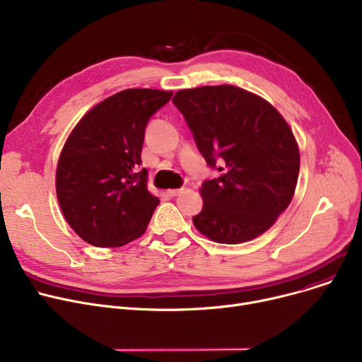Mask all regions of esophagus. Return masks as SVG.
I'll list each match as a JSON object with an SVG mask.
<instances>
[{
  "instance_id": "34e87169",
  "label": "esophagus",
  "mask_w": 362,
  "mask_h": 362,
  "mask_svg": "<svg viewBox=\"0 0 362 362\" xmlns=\"http://www.w3.org/2000/svg\"><path fill=\"white\" fill-rule=\"evenodd\" d=\"M183 192V189L180 187V189H170V191H167V194L170 195V197H177L179 194H182Z\"/></svg>"
}]
</instances>
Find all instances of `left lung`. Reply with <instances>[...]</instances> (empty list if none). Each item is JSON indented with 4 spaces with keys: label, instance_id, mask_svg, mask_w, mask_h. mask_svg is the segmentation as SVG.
I'll return each mask as SVG.
<instances>
[{
    "label": "left lung",
    "instance_id": "obj_1",
    "mask_svg": "<svg viewBox=\"0 0 362 362\" xmlns=\"http://www.w3.org/2000/svg\"><path fill=\"white\" fill-rule=\"evenodd\" d=\"M173 104L206 165L221 171L201 186L204 206L192 217L197 229L230 245L267 232L298 182L299 149L289 124L272 104L232 85L183 89Z\"/></svg>",
    "mask_w": 362,
    "mask_h": 362
}]
</instances>
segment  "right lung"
I'll list each match as a JSON object with an SVG mask.
<instances>
[{"label":"right lung","mask_w":362,"mask_h":362,"mask_svg":"<svg viewBox=\"0 0 362 362\" xmlns=\"http://www.w3.org/2000/svg\"><path fill=\"white\" fill-rule=\"evenodd\" d=\"M171 95L122 90L93 107L70 133L57 165V198L85 242L116 248L146 230L160 201L146 189L141 151L149 119Z\"/></svg>","instance_id":"add662e5"}]
</instances>
